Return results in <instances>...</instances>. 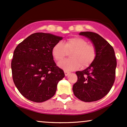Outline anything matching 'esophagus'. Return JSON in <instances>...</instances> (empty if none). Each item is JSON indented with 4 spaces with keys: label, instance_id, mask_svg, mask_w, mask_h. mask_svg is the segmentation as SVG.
Wrapping results in <instances>:
<instances>
[{
    "label": "esophagus",
    "instance_id": "34e87169",
    "mask_svg": "<svg viewBox=\"0 0 127 127\" xmlns=\"http://www.w3.org/2000/svg\"><path fill=\"white\" fill-rule=\"evenodd\" d=\"M64 74H65V76H68V75H69V74H70V72H67V71H64Z\"/></svg>",
    "mask_w": 127,
    "mask_h": 127
}]
</instances>
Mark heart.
<instances>
[{
	"mask_svg": "<svg viewBox=\"0 0 127 127\" xmlns=\"http://www.w3.org/2000/svg\"><path fill=\"white\" fill-rule=\"evenodd\" d=\"M72 59H66L59 62V67L65 71H72L88 67L93 63L96 56L95 48L88 45V42L81 37H73L67 39L64 43L59 42L53 46L52 54L57 62L62 60L68 52Z\"/></svg>",
	"mask_w": 127,
	"mask_h": 127,
	"instance_id": "heart-1",
	"label": "heart"
}]
</instances>
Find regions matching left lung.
Masks as SVG:
<instances>
[{
    "mask_svg": "<svg viewBox=\"0 0 127 127\" xmlns=\"http://www.w3.org/2000/svg\"><path fill=\"white\" fill-rule=\"evenodd\" d=\"M90 39L95 48L96 56L90 66L76 72L78 81L73 86L74 95L85 102L100 100L107 95L115 79L116 59L113 47L97 33L80 32Z\"/></svg>",
    "mask_w": 127,
    "mask_h": 127,
    "instance_id": "1",
    "label": "left lung"
}]
</instances>
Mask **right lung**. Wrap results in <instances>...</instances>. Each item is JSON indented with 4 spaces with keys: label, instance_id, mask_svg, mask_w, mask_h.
<instances>
[{
    "label": "right lung",
    "instance_id": "1",
    "mask_svg": "<svg viewBox=\"0 0 127 127\" xmlns=\"http://www.w3.org/2000/svg\"><path fill=\"white\" fill-rule=\"evenodd\" d=\"M61 36L51 33L32 34L16 47L11 62L12 78L20 93L30 101L41 103L55 95L65 76L52 54Z\"/></svg>",
    "mask_w": 127,
    "mask_h": 127
}]
</instances>
